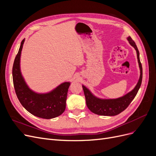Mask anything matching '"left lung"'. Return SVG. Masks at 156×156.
<instances>
[{"instance_id":"left-lung-1","label":"left lung","mask_w":156,"mask_h":156,"mask_svg":"<svg viewBox=\"0 0 156 156\" xmlns=\"http://www.w3.org/2000/svg\"><path fill=\"white\" fill-rule=\"evenodd\" d=\"M127 40L128 41L129 44L132 47H133V48L136 51L140 69V77L139 81L132 90L127 93L123 96L113 99H103L98 98L94 95L90 91V90L82 84L84 96H85L86 99L87 105L89 110L94 114L101 116H115L120 114L121 112L124 111L129 106L131 102L133 101L136 96L140 87L143 79V68L140 61L139 52L134 41L131 39L130 36L127 37Z\"/></svg>"}]
</instances>
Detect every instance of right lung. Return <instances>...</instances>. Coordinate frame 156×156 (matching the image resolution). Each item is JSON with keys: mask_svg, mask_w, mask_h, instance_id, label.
I'll return each mask as SVG.
<instances>
[{"mask_svg": "<svg viewBox=\"0 0 156 156\" xmlns=\"http://www.w3.org/2000/svg\"><path fill=\"white\" fill-rule=\"evenodd\" d=\"M25 40L23 39L21 41L12 69L13 82L17 98L23 107L32 115L45 119H54L62 115L66 109L71 83L64 82L45 93L32 90L25 81L21 70V56Z\"/></svg>", "mask_w": 156, "mask_h": 156, "instance_id": "add662e5", "label": "right lung"}]
</instances>
